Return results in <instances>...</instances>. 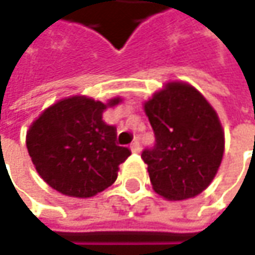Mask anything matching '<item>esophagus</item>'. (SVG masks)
Here are the masks:
<instances>
[{
	"mask_svg": "<svg viewBox=\"0 0 255 255\" xmlns=\"http://www.w3.org/2000/svg\"><path fill=\"white\" fill-rule=\"evenodd\" d=\"M130 149H132L133 153H139L140 152V143L137 142V140H136V142H133L132 144H130Z\"/></svg>",
	"mask_w": 255,
	"mask_h": 255,
	"instance_id": "obj_1",
	"label": "esophagus"
}]
</instances>
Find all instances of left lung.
<instances>
[{
	"label": "left lung",
	"mask_w": 255,
	"mask_h": 255,
	"mask_svg": "<svg viewBox=\"0 0 255 255\" xmlns=\"http://www.w3.org/2000/svg\"><path fill=\"white\" fill-rule=\"evenodd\" d=\"M144 111L154 146L142 152L153 189L167 200H184L204 190L219 170L224 133L217 113L193 86L166 85Z\"/></svg>",
	"instance_id": "left-lung-1"
}]
</instances>
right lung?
Returning a JSON list of instances; mask_svg holds the SVG:
<instances>
[{"instance_id": "obj_1", "label": "right lung", "mask_w": 255, "mask_h": 255, "mask_svg": "<svg viewBox=\"0 0 255 255\" xmlns=\"http://www.w3.org/2000/svg\"><path fill=\"white\" fill-rule=\"evenodd\" d=\"M119 98L108 103L113 106ZM106 105L85 96L68 98L48 108L26 133L35 169L52 189L72 197H92L118 177L129 156L118 146L116 126L102 119Z\"/></svg>"}]
</instances>
